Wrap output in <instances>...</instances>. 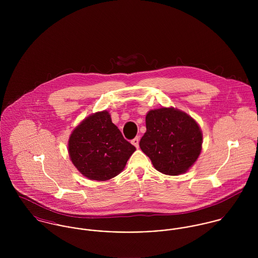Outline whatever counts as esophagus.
Here are the masks:
<instances>
[{
  "mask_svg": "<svg viewBox=\"0 0 258 258\" xmlns=\"http://www.w3.org/2000/svg\"><path fill=\"white\" fill-rule=\"evenodd\" d=\"M139 141H140L139 137H136V138H134V139L131 141V143H132L135 147L138 148L139 147Z\"/></svg>",
  "mask_w": 258,
  "mask_h": 258,
  "instance_id": "1",
  "label": "esophagus"
}]
</instances>
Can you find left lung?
<instances>
[{
    "instance_id": "obj_1",
    "label": "left lung",
    "mask_w": 258,
    "mask_h": 258,
    "mask_svg": "<svg viewBox=\"0 0 258 258\" xmlns=\"http://www.w3.org/2000/svg\"><path fill=\"white\" fill-rule=\"evenodd\" d=\"M146 129L139 145L157 171L178 176L198 160L203 133L198 122L184 111L174 107L150 110Z\"/></svg>"
}]
</instances>
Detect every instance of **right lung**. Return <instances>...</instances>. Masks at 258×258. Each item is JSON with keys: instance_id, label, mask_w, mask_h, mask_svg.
Instances as JSON below:
<instances>
[{"instance_id": "add662e5", "label": "right lung", "mask_w": 258, "mask_h": 258, "mask_svg": "<svg viewBox=\"0 0 258 258\" xmlns=\"http://www.w3.org/2000/svg\"><path fill=\"white\" fill-rule=\"evenodd\" d=\"M136 148L126 141L107 110L95 112L74 128L69 154L75 168L92 181H108L119 175Z\"/></svg>"}]
</instances>
